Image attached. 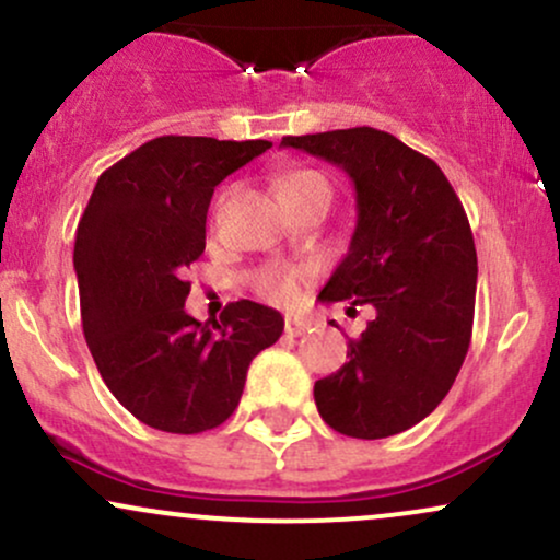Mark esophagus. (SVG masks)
<instances>
[{
	"instance_id": "esophagus-1",
	"label": "esophagus",
	"mask_w": 560,
	"mask_h": 560,
	"mask_svg": "<svg viewBox=\"0 0 560 560\" xmlns=\"http://www.w3.org/2000/svg\"><path fill=\"white\" fill-rule=\"evenodd\" d=\"M307 329H311V320H305V318H298V316H289L287 320H284V331L289 334V337H300V334H305Z\"/></svg>"
}]
</instances>
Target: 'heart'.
Masks as SVG:
<instances>
[{"mask_svg":"<svg viewBox=\"0 0 560 560\" xmlns=\"http://www.w3.org/2000/svg\"><path fill=\"white\" fill-rule=\"evenodd\" d=\"M313 189H324L331 195V182L324 176L320 171L313 168H298V171H289L287 176H281L279 182V191L287 202H292L294 197L305 195V191ZM307 271L305 268H292V266H271V268H262V271L255 276V289L262 300H271V302H287L298 294L300 281L305 279Z\"/></svg>","mask_w":560,"mask_h":560,"instance_id":"obj_1","label":"heart"}]
</instances>
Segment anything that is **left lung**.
Listing matches in <instances>:
<instances>
[{"instance_id": "left-lung-1", "label": "left lung", "mask_w": 560, "mask_h": 560, "mask_svg": "<svg viewBox=\"0 0 560 560\" xmlns=\"http://www.w3.org/2000/svg\"><path fill=\"white\" fill-rule=\"evenodd\" d=\"M347 171L358 226L320 302L374 305L337 374L313 387L334 432L382 440L445 400L471 345L477 249L458 195L432 158L371 126L284 137Z\"/></svg>"}]
</instances>
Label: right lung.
<instances>
[{
  "label": "right lung",
  "mask_w": 560,
  "mask_h": 560,
  "mask_svg": "<svg viewBox=\"0 0 560 560\" xmlns=\"http://www.w3.org/2000/svg\"><path fill=\"white\" fill-rule=\"evenodd\" d=\"M266 150L262 139L158 137L102 173L79 221L83 337L115 400L160 432L221 427L253 358L284 331L281 313L253 300L205 324L184 311L215 186Z\"/></svg>",
  "instance_id": "obj_1"
}]
</instances>
